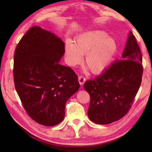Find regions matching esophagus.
I'll list each match as a JSON object with an SVG mask.
<instances>
[{
    "instance_id": "1",
    "label": "esophagus",
    "mask_w": 152,
    "mask_h": 152,
    "mask_svg": "<svg viewBox=\"0 0 152 152\" xmlns=\"http://www.w3.org/2000/svg\"><path fill=\"white\" fill-rule=\"evenodd\" d=\"M78 81H79V83L80 85H83V84L86 81V78H84L83 76H80L78 77Z\"/></svg>"
}]
</instances>
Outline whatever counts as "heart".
Segmentation results:
<instances>
[{
    "mask_svg": "<svg viewBox=\"0 0 152 152\" xmlns=\"http://www.w3.org/2000/svg\"><path fill=\"white\" fill-rule=\"evenodd\" d=\"M117 43L103 31H87L80 35L76 43L68 40L65 44V55L69 65L80 64L85 54V64L92 73L99 74L111 62L117 51Z\"/></svg>",
    "mask_w": 152,
    "mask_h": 152,
    "instance_id": "1",
    "label": "heart"
}]
</instances>
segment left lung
<instances>
[{
	"instance_id": "left-lung-1",
	"label": "left lung",
	"mask_w": 152,
	"mask_h": 152,
	"mask_svg": "<svg viewBox=\"0 0 152 152\" xmlns=\"http://www.w3.org/2000/svg\"><path fill=\"white\" fill-rule=\"evenodd\" d=\"M141 63L140 48L130 31L121 60L84 84L91 96L88 116L92 122L110 124L127 114L141 83Z\"/></svg>"
}]
</instances>
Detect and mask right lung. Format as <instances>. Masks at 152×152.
I'll use <instances>...</instances> for the list:
<instances>
[{
  "label": "right lung",
  "mask_w": 152,
  "mask_h": 152,
  "mask_svg": "<svg viewBox=\"0 0 152 152\" xmlns=\"http://www.w3.org/2000/svg\"><path fill=\"white\" fill-rule=\"evenodd\" d=\"M64 53L63 41L38 26L27 31L15 50V89L27 114L40 125L62 121L67 101L80 88L72 69L59 63Z\"/></svg>",
  "instance_id": "1"
}]
</instances>
